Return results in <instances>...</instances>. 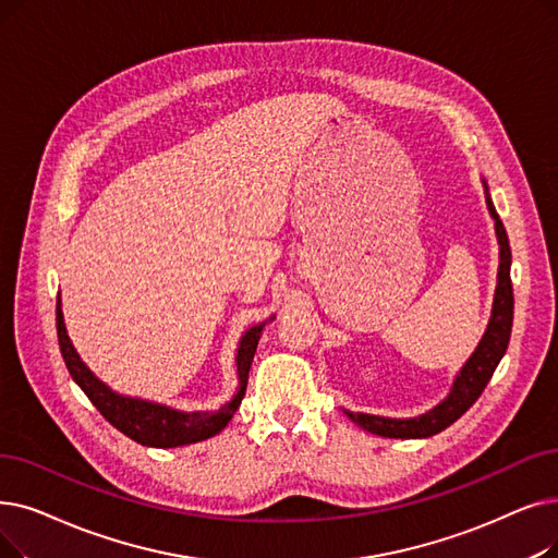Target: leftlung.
I'll return each mask as SVG.
<instances>
[{"instance_id":"1","label":"left lung","mask_w":558,"mask_h":558,"mask_svg":"<svg viewBox=\"0 0 558 558\" xmlns=\"http://www.w3.org/2000/svg\"><path fill=\"white\" fill-rule=\"evenodd\" d=\"M486 186V203L488 211L495 219V232L499 241V271H497V289L493 301V314L486 332H483L476 351L470 355V360L458 372L451 392L445 401H440L428 413L410 420H390L378 415H365V413H351L344 410L351 422H355L360 428L369 433L383 435V438H430V435L445 430L451 426L460 415H465L472 408V403L486 390L488 380L493 378L499 360L504 357L508 349V339H511L513 328V284H511V246H508V234L504 223L499 221V214L490 201L488 184Z\"/></svg>"}]
</instances>
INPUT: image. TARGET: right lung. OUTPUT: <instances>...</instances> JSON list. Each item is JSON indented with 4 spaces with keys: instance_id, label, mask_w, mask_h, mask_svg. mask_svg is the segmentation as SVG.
I'll list each match as a JSON object with an SVG mask.
<instances>
[{
    "instance_id": "add662e5",
    "label": "right lung",
    "mask_w": 558,
    "mask_h": 558,
    "mask_svg": "<svg viewBox=\"0 0 558 558\" xmlns=\"http://www.w3.org/2000/svg\"><path fill=\"white\" fill-rule=\"evenodd\" d=\"M264 324L248 328L244 335H241V342L236 349V374H239V390L219 410H201V413H182V410L168 408L161 403L153 401H143V399H132L116 395L111 387H107L98 376H95L80 357V353L72 347L65 322H63V312H61V296H57V335H59V347L65 367L75 380L84 395L90 399V403L100 410V415L116 426L120 433H125L128 438L143 447H182L191 442H201L211 438V435L221 433L232 415L236 413V408L246 395V383H248V372H251V362L259 342Z\"/></svg>"
}]
</instances>
